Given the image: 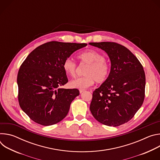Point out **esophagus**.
<instances>
[{"instance_id": "esophagus-1", "label": "esophagus", "mask_w": 160, "mask_h": 160, "mask_svg": "<svg viewBox=\"0 0 160 160\" xmlns=\"http://www.w3.org/2000/svg\"><path fill=\"white\" fill-rule=\"evenodd\" d=\"M79 91H80V94H82V92H84L85 90H84V89H80V90H79Z\"/></svg>"}]
</instances>
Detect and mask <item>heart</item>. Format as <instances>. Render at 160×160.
Listing matches in <instances>:
<instances>
[{"label": "heart", "instance_id": "obj_1", "mask_svg": "<svg viewBox=\"0 0 160 160\" xmlns=\"http://www.w3.org/2000/svg\"><path fill=\"white\" fill-rule=\"evenodd\" d=\"M77 58L81 64H87V66L83 72V77L70 82L72 87L86 88L92 86L95 81L97 83H102L107 79L109 73V66L101 53L94 49H87L78 54ZM62 68L68 76L75 77L77 65L72 59H66L62 64Z\"/></svg>", "mask_w": 160, "mask_h": 160}]
</instances>
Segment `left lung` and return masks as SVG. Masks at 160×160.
I'll use <instances>...</instances> for the list:
<instances>
[{
    "instance_id": "left-lung-1",
    "label": "left lung",
    "mask_w": 160,
    "mask_h": 160,
    "mask_svg": "<svg viewBox=\"0 0 160 160\" xmlns=\"http://www.w3.org/2000/svg\"><path fill=\"white\" fill-rule=\"evenodd\" d=\"M108 54L111 70L107 79L93 92L90 110L99 122L117 127L131 120L141 107L146 77L143 67L127 48L115 42H90Z\"/></svg>"
}]
</instances>
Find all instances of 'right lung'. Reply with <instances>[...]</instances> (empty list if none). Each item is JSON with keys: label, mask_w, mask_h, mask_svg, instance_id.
<instances>
[{"label": "right lung", "mask_w": 160, "mask_h": 160, "mask_svg": "<svg viewBox=\"0 0 160 160\" xmlns=\"http://www.w3.org/2000/svg\"><path fill=\"white\" fill-rule=\"evenodd\" d=\"M87 45L49 42L35 49L22 62L17 78L18 100L21 109L33 122L49 126L66 117L80 92L60 87L68 82L62 64Z\"/></svg>", "instance_id": "right-lung-1"}]
</instances>
